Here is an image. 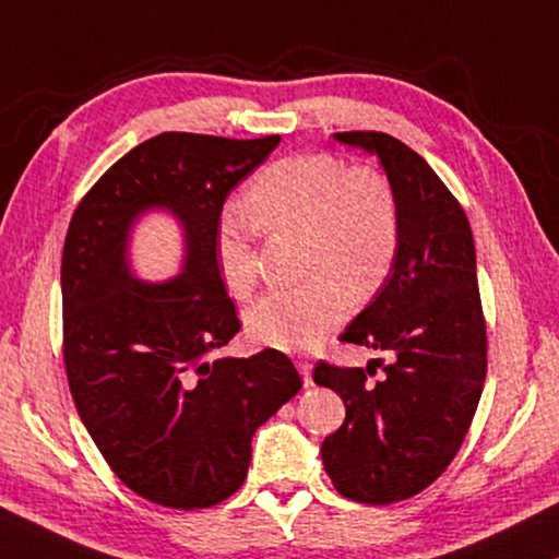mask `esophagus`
<instances>
[{"label": "esophagus", "mask_w": 559, "mask_h": 559, "mask_svg": "<svg viewBox=\"0 0 559 559\" xmlns=\"http://www.w3.org/2000/svg\"><path fill=\"white\" fill-rule=\"evenodd\" d=\"M298 370L302 374V382H306V386L313 384V377H310V372H313V365H310L308 357H298Z\"/></svg>", "instance_id": "34e87169"}]
</instances>
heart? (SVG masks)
I'll return each mask as SVG.
<instances>
[{"instance_id": "b5f03b06", "label": "heart", "mask_w": 559, "mask_h": 559, "mask_svg": "<svg viewBox=\"0 0 559 559\" xmlns=\"http://www.w3.org/2000/svg\"><path fill=\"white\" fill-rule=\"evenodd\" d=\"M246 204L261 229L300 234L296 288L271 290L246 313L253 340L281 349L313 347L343 320L347 296H374L400 251L402 214L380 167L353 165L330 153L281 157L251 179ZM216 266L236 298L259 281V259L241 226L216 236Z\"/></svg>"}]
</instances>
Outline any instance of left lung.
I'll use <instances>...</instances> for the list:
<instances>
[{
    "mask_svg": "<svg viewBox=\"0 0 559 559\" xmlns=\"http://www.w3.org/2000/svg\"><path fill=\"white\" fill-rule=\"evenodd\" d=\"M370 150L400 200V251L340 340L390 353V362L337 367L320 359L313 380L345 402V421L320 456L340 496L390 506L429 488L456 456L486 382V318L468 216L412 147L377 130L335 132Z\"/></svg>",
    "mask_w": 559,
    "mask_h": 559,
    "instance_id": "obj_1",
    "label": "left lung"
}]
</instances>
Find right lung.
<instances>
[{
	"instance_id": "obj_1",
	"label": "right lung",
	"mask_w": 559,
	"mask_h": 559,
	"mask_svg": "<svg viewBox=\"0 0 559 559\" xmlns=\"http://www.w3.org/2000/svg\"><path fill=\"white\" fill-rule=\"evenodd\" d=\"M278 135L163 132L108 167L75 206L63 241V365L71 396L112 473L150 503L197 510L241 488L251 437L302 386L290 357L206 355L241 320L216 266L226 194ZM167 205L188 234L186 273L150 287L129 276L131 219Z\"/></svg>"
}]
</instances>
